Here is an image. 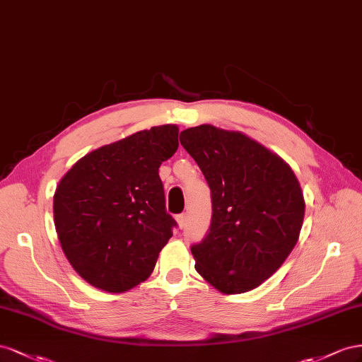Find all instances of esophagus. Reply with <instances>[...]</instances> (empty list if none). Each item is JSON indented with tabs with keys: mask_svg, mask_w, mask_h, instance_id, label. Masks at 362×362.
Here are the masks:
<instances>
[{
	"mask_svg": "<svg viewBox=\"0 0 362 362\" xmlns=\"http://www.w3.org/2000/svg\"><path fill=\"white\" fill-rule=\"evenodd\" d=\"M175 221H177L179 227L182 229V227H185V224H187V214H179L175 216Z\"/></svg>",
	"mask_w": 362,
	"mask_h": 362,
	"instance_id": "obj_1",
	"label": "esophagus"
}]
</instances>
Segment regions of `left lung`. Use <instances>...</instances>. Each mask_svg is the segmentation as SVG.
I'll use <instances>...</instances> for the list:
<instances>
[{
    "label": "left lung",
    "instance_id": "obj_1",
    "mask_svg": "<svg viewBox=\"0 0 362 362\" xmlns=\"http://www.w3.org/2000/svg\"><path fill=\"white\" fill-rule=\"evenodd\" d=\"M211 188L212 220L191 245L195 270L224 294L250 291L284 264L300 235L305 200L282 158L211 124L180 133Z\"/></svg>",
    "mask_w": 362,
    "mask_h": 362
}]
</instances>
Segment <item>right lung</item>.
Segmentation results:
<instances>
[{"label": "right lung", "instance_id": "1", "mask_svg": "<svg viewBox=\"0 0 362 362\" xmlns=\"http://www.w3.org/2000/svg\"><path fill=\"white\" fill-rule=\"evenodd\" d=\"M179 127H151L90 151L54 192V226L88 284L124 293L151 274L175 220L165 209L159 167L179 147Z\"/></svg>", "mask_w": 362, "mask_h": 362}]
</instances>
